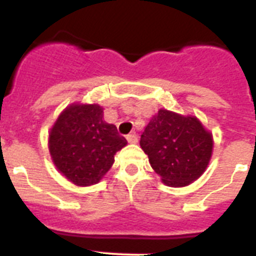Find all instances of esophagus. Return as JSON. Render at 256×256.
<instances>
[{
    "instance_id": "obj_1",
    "label": "esophagus",
    "mask_w": 256,
    "mask_h": 256,
    "mask_svg": "<svg viewBox=\"0 0 256 256\" xmlns=\"http://www.w3.org/2000/svg\"><path fill=\"white\" fill-rule=\"evenodd\" d=\"M126 140H128V142H130V144H137V141H138V137H137V134L133 132V133H130V134L126 136Z\"/></svg>"
}]
</instances>
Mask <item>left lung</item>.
<instances>
[{"instance_id":"8db88e82","label":"left lung","mask_w":256,"mask_h":256,"mask_svg":"<svg viewBox=\"0 0 256 256\" xmlns=\"http://www.w3.org/2000/svg\"><path fill=\"white\" fill-rule=\"evenodd\" d=\"M154 170L168 186L182 187L198 180L209 164L212 138L195 116L159 110L140 141Z\"/></svg>"}]
</instances>
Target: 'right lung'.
<instances>
[{
    "label": "right lung",
    "mask_w": 256,
    "mask_h": 256,
    "mask_svg": "<svg viewBox=\"0 0 256 256\" xmlns=\"http://www.w3.org/2000/svg\"><path fill=\"white\" fill-rule=\"evenodd\" d=\"M50 154L56 168L76 186H91L112 168L126 144L114 124L104 120L98 105H72L50 132Z\"/></svg>",
    "instance_id": "1"
}]
</instances>
